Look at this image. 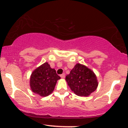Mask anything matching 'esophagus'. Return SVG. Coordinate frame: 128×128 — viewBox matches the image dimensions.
<instances>
[{
	"mask_svg": "<svg viewBox=\"0 0 128 128\" xmlns=\"http://www.w3.org/2000/svg\"><path fill=\"white\" fill-rule=\"evenodd\" d=\"M65 74H61L60 75V77H61L62 78H65Z\"/></svg>",
	"mask_w": 128,
	"mask_h": 128,
	"instance_id": "1",
	"label": "esophagus"
}]
</instances>
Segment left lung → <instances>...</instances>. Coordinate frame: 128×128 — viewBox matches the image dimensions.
<instances>
[{
    "label": "left lung",
    "instance_id": "1",
    "mask_svg": "<svg viewBox=\"0 0 128 128\" xmlns=\"http://www.w3.org/2000/svg\"><path fill=\"white\" fill-rule=\"evenodd\" d=\"M66 80L72 92L78 96H87L98 87L96 75L86 66L77 64L70 74L67 75Z\"/></svg>",
    "mask_w": 128,
    "mask_h": 128
}]
</instances>
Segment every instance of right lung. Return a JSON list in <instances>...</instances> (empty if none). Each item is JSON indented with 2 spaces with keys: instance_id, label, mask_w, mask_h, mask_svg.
I'll return each instance as SVG.
<instances>
[{
  "instance_id": "add662e5",
  "label": "right lung",
  "mask_w": 128,
  "mask_h": 128,
  "mask_svg": "<svg viewBox=\"0 0 128 128\" xmlns=\"http://www.w3.org/2000/svg\"><path fill=\"white\" fill-rule=\"evenodd\" d=\"M60 77L48 62L35 69L30 77V84L33 92L41 96H47L53 92L57 81Z\"/></svg>"
}]
</instances>
